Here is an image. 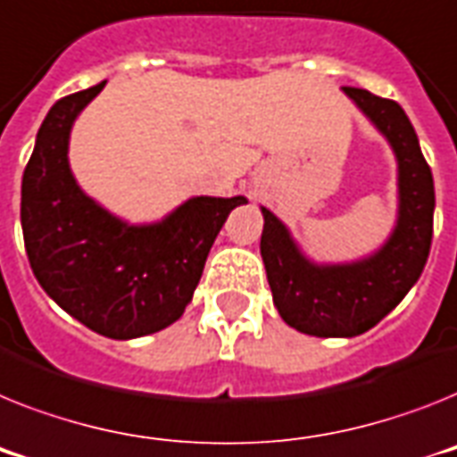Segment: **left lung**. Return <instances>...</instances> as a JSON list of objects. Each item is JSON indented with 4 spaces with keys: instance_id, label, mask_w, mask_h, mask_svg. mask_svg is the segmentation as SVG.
Returning a JSON list of instances; mask_svg holds the SVG:
<instances>
[{
    "instance_id": "8db88e82",
    "label": "left lung",
    "mask_w": 457,
    "mask_h": 457,
    "mask_svg": "<svg viewBox=\"0 0 457 457\" xmlns=\"http://www.w3.org/2000/svg\"><path fill=\"white\" fill-rule=\"evenodd\" d=\"M383 134L397 162V220L381 246L353 262H313L267 206L260 255L274 306L297 332L358 337L388 316L420 278L430 255L435 181L404 109L360 87H341Z\"/></svg>"
}]
</instances>
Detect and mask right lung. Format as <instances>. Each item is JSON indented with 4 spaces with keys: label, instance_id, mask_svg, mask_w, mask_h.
<instances>
[{
    "label": "right lung",
    "instance_id": "right-lung-1",
    "mask_svg": "<svg viewBox=\"0 0 457 457\" xmlns=\"http://www.w3.org/2000/svg\"><path fill=\"white\" fill-rule=\"evenodd\" d=\"M106 80L51 106L22 174L25 251L46 295L109 339L160 332L183 316L237 197L186 199L162 220L132 222L80 190L69 167V137Z\"/></svg>",
    "mask_w": 457,
    "mask_h": 457
}]
</instances>
